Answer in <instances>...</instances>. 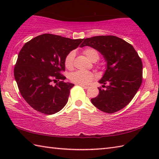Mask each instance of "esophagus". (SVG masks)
<instances>
[{"label": "esophagus", "mask_w": 159, "mask_h": 159, "mask_svg": "<svg viewBox=\"0 0 159 159\" xmlns=\"http://www.w3.org/2000/svg\"><path fill=\"white\" fill-rule=\"evenodd\" d=\"M79 85H80V86H81L82 87H83V88H84V89H87L89 88V87H88V86L83 85H81V84H79Z\"/></svg>", "instance_id": "34e87169"}]
</instances>
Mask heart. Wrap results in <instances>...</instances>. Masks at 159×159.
I'll return each instance as SVG.
<instances>
[{
	"label": "heart",
	"mask_w": 159,
	"mask_h": 159,
	"mask_svg": "<svg viewBox=\"0 0 159 159\" xmlns=\"http://www.w3.org/2000/svg\"><path fill=\"white\" fill-rule=\"evenodd\" d=\"M83 53L92 61L95 62L99 59V53L94 48H86L83 50ZM74 57H75L74 51H71L66 55L65 60H64V64H65L66 68L69 70L72 68ZM93 77L94 75L92 72L79 70L71 74L70 76V79L71 81L74 83L86 85V84H88L92 81Z\"/></svg>",
	"instance_id": "b5f03b06"
}]
</instances>
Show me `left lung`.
<instances>
[{
	"instance_id": "8db88e82",
	"label": "left lung",
	"mask_w": 159,
	"mask_h": 159,
	"mask_svg": "<svg viewBox=\"0 0 159 159\" xmlns=\"http://www.w3.org/2000/svg\"><path fill=\"white\" fill-rule=\"evenodd\" d=\"M96 49L107 62L106 70L99 80L106 89L99 88V94L91 102L97 109L107 113L122 109L128 104L142 83L143 65L133 46L113 35L86 38L80 45ZM106 84L107 86L104 85Z\"/></svg>"
}]
</instances>
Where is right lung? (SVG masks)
Here are the masks:
<instances>
[{
    "label": "right lung",
    "mask_w": 159,
    "mask_h": 159,
    "mask_svg": "<svg viewBox=\"0 0 159 159\" xmlns=\"http://www.w3.org/2000/svg\"><path fill=\"white\" fill-rule=\"evenodd\" d=\"M83 40L46 33L23 46L15 65L14 77L23 98L35 110L51 115L65 107L74 85L63 81L66 79L61 74L65 71L64 60ZM53 82L57 83L53 86Z\"/></svg>",
    "instance_id": "add662e5"
}]
</instances>
